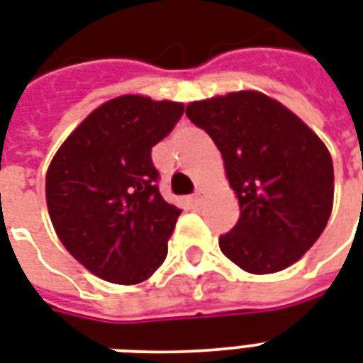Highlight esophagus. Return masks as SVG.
<instances>
[{
	"instance_id": "1",
	"label": "esophagus",
	"mask_w": 363,
	"mask_h": 363,
	"mask_svg": "<svg viewBox=\"0 0 363 363\" xmlns=\"http://www.w3.org/2000/svg\"><path fill=\"white\" fill-rule=\"evenodd\" d=\"M201 201H203V190H196V194L192 196V203L196 207H200Z\"/></svg>"
}]
</instances>
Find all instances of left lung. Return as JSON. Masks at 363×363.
I'll return each mask as SVG.
<instances>
[{"instance_id":"8db88e82","label":"left lung","mask_w":363,"mask_h":363,"mask_svg":"<svg viewBox=\"0 0 363 363\" xmlns=\"http://www.w3.org/2000/svg\"><path fill=\"white\" fill-rule=\"evenodd\" d=\"M223 154L240 218L220 251L251 274L280 272L314 245L333 207V162L311 127L280 102L240 91L186 106Z\"/></svg>"}]
</instances>
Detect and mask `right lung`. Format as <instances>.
<instances>
[{
	"label": "right lung",
	"instance_id": "obj_1",
	"mask_svg": "<svg viewBox=\"0 0 363 363\" xmlns=\"http://www.w3.org/2000/svg\"><path fill=\"white\" fill-rule=\"evenodd\" d=\"M182 114L181 102L118 96L91 112L52 157L45 179L52 226L102 280L140 284L167 257L181 209L160 194L152 146Z\"/></svg>",
	"mask_w": 363,
	"mask_h": 363
}]
</instances>
